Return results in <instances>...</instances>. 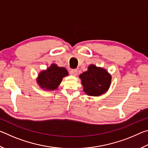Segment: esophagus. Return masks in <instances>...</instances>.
<instances>
[{"mask_svg":"<svg viewBox=\"0 0 148 148\" xmlns=\"http://www.w3.org/2000/svg\"><path fill=\"white\" fill-rule=\"evenodd\" d=\"M70 73H71V74L72 75V76H76L77 75V71H76V70H72V71L70 72Z\"/></svg>","mask_w":148,"mask_h":148,"instance_id":"1","label":"esophagus"}]
</instances>
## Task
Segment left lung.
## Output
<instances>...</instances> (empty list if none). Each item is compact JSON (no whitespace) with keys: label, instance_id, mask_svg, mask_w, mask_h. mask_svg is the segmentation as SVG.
Instances as JSON below:
<instances>
[{"label":"left lung","instance_id":"obj_1","mask_svg":"<svg viewBox=\"0 0 148 148\" xmlns=\"http://www.w3.org/2000/svg\"><path fill=\"white\" fill-rule=\"evenodd\" d=\"M79 77L85 93L92 97L101 96L107 92L112 82L111 74L106 69L92 64Z\"/></svg>","mask_w":148,"mask_h":148}]
</instances>
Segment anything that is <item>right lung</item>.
<instances>
[{
    "label": "right lung",
    "mask_w": 148,
    "mask_h": 148,
    "mask_svg": "<svg viewBox=\"0 0 148 148\" xmlns=\"http://www.w3.org/2000/svg\"><path fill=\"white\" fill-rule=\"evenodd\" d=\"M68 75V71L64 67L58 66L56 64H51L47 69L40 72L36 82L42 89L54 91L58 88L62 78Z\"/></svg>",
    "instance_id": "add662e5"
}]
</instances>
